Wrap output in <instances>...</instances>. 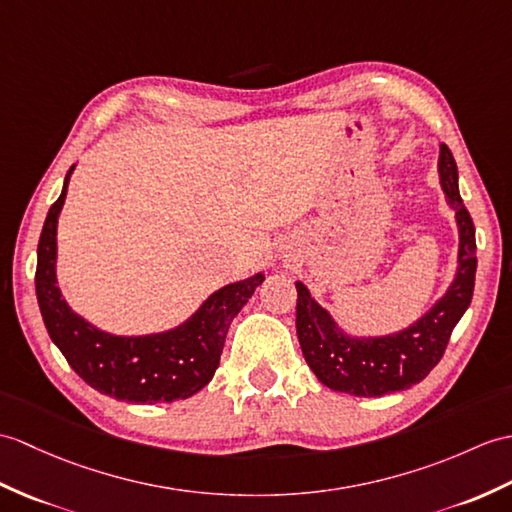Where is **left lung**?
<instances>
[{
  "label": "left lung",
  "mask_w": 512,
  "mask_h": 512,
  "mask_svg": "<svg viewBox=\"0 0 512 512\" xmlns=\"http://www.w3.org/2000/svg\"><path fill=\"white\" fill-rule=\"evenodd\" d=\"M438 176L447 205L456 211L458 270L447 292L417 323L390 336L358 338L338 327L310 290L296 281V336L307 366L320 384L355 397H382L406 390L430 375L441 362L451 331L467 312L475 285V227L458 192V168L451 150L441 144Z\"/></svg>",
  "instance_id": "8db88e82"
}]
</instances>
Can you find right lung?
Segmentation results:
<instances>
[{
    "label": "right lung",
    "mask_w": 512,
    "mask_h": 512,
    "mask_svg": "<svg viewBox=\"0 0 512 512\" xmlns=\"http://www.w3.org/2000/svg\"><path fill=\"white\" fill-rule=\"evenodd\" d=\"M63 192L47 211L37 248V301L52 342L69 366L102 395L128 403H170L205 388L220 364L233 318L251 299L264 275L224 285L202 303L192 318L170 331L150 336H113L78 316L56 285V227L65 205Z\"/></svg>",
    "instance_id": "1"
}]
</instances>
